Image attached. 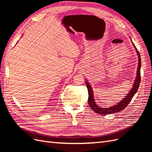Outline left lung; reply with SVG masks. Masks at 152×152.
Masks as SVG:
<instances>
[{"label":"left lung","mask_w":152,"mask_h":152,"mask_svg":"<svg viewBox=\"0 0 152 152\" xmlns=\"http://www.w3.org/2000/svg\"><path fill=\"white\" fill-rule=\"evenodd\" d=\"M132 42V40H131ZM132 45H134V48L136 49V51L137 53V56H138V64H137V72H136V77L135 78V80L134 83H133L132 87L131 89L129 92L128 94H127L125 97L123 98V99L117 103V104H114L111 107L108 108H102L100 107L96 104L95 99H94V95H93V87L90 85L89 82L86 81V84L87 87V90H88V94H89V98H88V103L89 107L91 108V109L94 111L96 113H99L100 115H108V114H112L113 113L119 112L121 110L125 108L128 104L130 103L131 99H132L133 96L136 93V92L139 88V86L140 84L141 81V75H140V69H141V56L140 54L138 52V50L136 49L134 44L132 42Z\"/></svg>","instance_id":"obj_1"}]
</instances>
